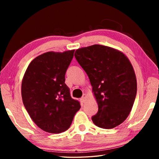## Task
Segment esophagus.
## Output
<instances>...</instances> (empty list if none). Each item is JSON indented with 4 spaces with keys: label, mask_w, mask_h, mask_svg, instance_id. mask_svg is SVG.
<instances>
[{
    "label": "esophagus",
    "mask_w": 159,
    "mask_h": 159,
    "mask_svg": "<svg viewBox=\"0 0 159 159\" xmlns=\"http://www.w3.org/2000/svg\"><path fill=\"white\" fill-rule=\"evenodd\" d=\"M80 102H82V103H84V102L86 101V95L85 94V95H83V96L81 98H80Z\"/></svg>",
    "instance_id": "1"
}]
</instances>
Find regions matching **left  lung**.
<instances>
[{
	"mask_svg": "<svg viewBox=\"0 0 159 159\" xmlns=\"http://www.w3.org/2000/svg\"><path fill=\"white\" fill-rule=\"evenodd\" d=\"M74 56L88 76L98 102V111L92 117L94 124L104 129L121 124L137 94L135 74L128 57L101 45L79 48Z\"/></svg>",
	"mask_w": 159,
	"mask_h": 159,
	"instance_id": "8db88e82",
	"label": "left lung"
}]
</instances>
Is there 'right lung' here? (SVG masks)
<instances>
[{
	"mask_svg": "<svg viewBox=\"0 0 159 159\" xmlns=\"http://www.w3.org/2000/svg\"><path fill=\"white\" fill-rule=\"evenodd\" d=\"M74 50L48 52L31 61L21 82V98L33 121L43 130L60 133L71 125L80 108L65 84Z\"/></svg>",
	"mask_w": 159,
	"mask_h": 159,
	"instance_id": "add662e5",
	"label": "right lung"
}]
</instances>
